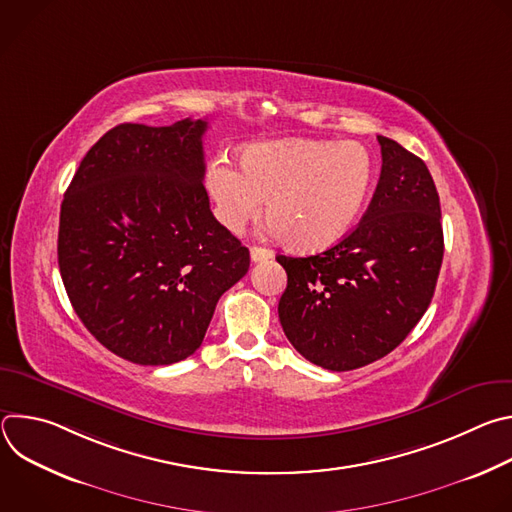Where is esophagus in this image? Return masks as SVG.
I'll return each mask as SVG.
<instances>
[{
  "label": "esophagus",
  "instance_id": "34e87169",
  "mask_svg": "<svg viewBox=\"0 0 512 512\" xmlns=\"http://www.w3.org/2000/svg\"><path fill=\"white\" fill-rule=\"evenodd\" d=\"M251 259H253L255 263H259V261H269V259H273V251H271V249H265V247L253 245V247H251Z\"/></svg>",
  "mask_w": 512,
  "mask_h": 512
}]
</instances>
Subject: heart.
Returning <instances> with one entry per match:
<instances>
[{"mask_svg": "<svg viewBox=\"0 0 512 512\" xmlns=\"http://www.w3.org/2000/svg\"><path fill=\"white\" fill-rule=\"evenodd\" d=\"M206 170V188L221 223L243 231L265 200L269 229L296 249H322L342 239L369 200L375 164L358 141L283 139L253 143Z\"/></svg>", "mask_w": 512, "mask_h": 512, "instance_id": "b5f03b06", "label": "heart"}]
</instances>
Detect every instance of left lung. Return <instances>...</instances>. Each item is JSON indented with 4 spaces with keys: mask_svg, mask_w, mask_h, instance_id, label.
<instances>
[{
    "mask_svg": "<svg viewBox=\"0 0 512 512\" xmlns=\"http://www.w3.org/2000/svg\"><path fill=\"white\" fill-rule=\"evenodd\" d=\"M381 178L362 221L310 257L277 255L287 273L279 322L328 371H352L397 348L431 304L444 259L442 208L421 158L379 135Z\"/></svg>",
    "mask_w": 512,
    "mask_h": 512,
    "instance_id": "8db88e82",
    "label": "left lung"
}]
</instances>
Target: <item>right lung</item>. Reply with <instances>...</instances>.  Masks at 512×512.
Instances as JSON below:
<instances>
[{
    "label": "right lung",
    "instance_id": "add662e5",
    "mask_svg": "<svg viewBox=\"0 0 512 512\" xmlns=\"http://www.w3.org/2000/svg\"><path fill=\"white\" fill-rule=\"evenodd\" d=\"M204 119L121 123L83 158L60 206L58 267L87 330L117 356L162 367L202 344L249 249L216 221Z\"/></svg>",
    "mask_w": 512,
    "mask_h": 512
}]
</instances>
